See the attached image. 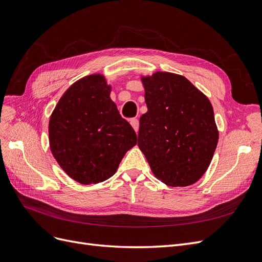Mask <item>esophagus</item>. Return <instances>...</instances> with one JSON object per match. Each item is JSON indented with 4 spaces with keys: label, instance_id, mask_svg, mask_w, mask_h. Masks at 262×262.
<instances>
[{
    "label": "esophagus",
    "instance_id": "obj_1",
    "mask_svg": "<svg viewBox=\"0 0 262 262\" xmlns=\"http://www.w3.org/2000/svg\"><path fill=\"white\" fill-rule=\"evenodd\" d=\"M130 125L133 126V128L135 129V132H138V129H139V122H138V120L137 119H133V120H130Z\"/></svg>",
    "mask_w": 262,
    "mask_h": 262
}]
</instances>
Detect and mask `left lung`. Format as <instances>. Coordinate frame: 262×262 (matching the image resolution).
<instances>
[{"instance_id":"1","label":"left lung","mask_w":262,"mask_h":262,"mask_svg":"<svg viewBox=\"0 0 262 262\" xmlns=\"http://www.w3.org/2000/svg\"><path fill=\"white\" fill-rule=\"evenodd\" d=\"M147 113L138 147L154 175L173 187L195 184L206 173L219 140L212 104L182 75L141 76Z\"/></svg>"}]
</instances>
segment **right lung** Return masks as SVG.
Wrapping results in <instances>:
<instances>
[{"mask_svg": "<svg viewBox=\"0 0 262 262\" xmlns=\"http://www.w3.org/2000/svg\"><path fill=\"white\" fill-rule=\"evenodd\" d=\"M110 94L103 75L86 76L64 92L50 117L51 152L62 170L82 185L113 176L137 142L136 133Z\"/></svg>", "mask_w": 262, "mask_h": 262, "instance_id": "1", "label": "right lung"}]
</instances>
